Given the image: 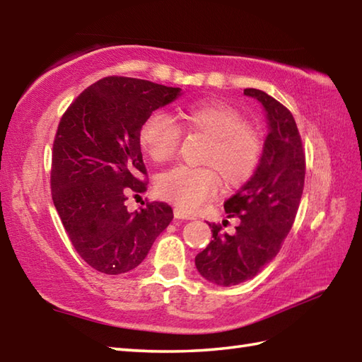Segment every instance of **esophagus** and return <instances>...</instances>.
Returning a JSON list of instances; mask_svg holds the SVG:
<instances>
[{
	"mask_svg": "<svg viewBox=\"0 0 362 362\" xmlns=\"http://www.w3.org/2000/svg\"><path fill=\"white\" fill-rule=\"evenodd\" d=\"M174 218H175V219H187V221L194 219L193 214H187L185 211H182V210H179V209L174 210Z\"/></svg>",
	"mask_w": 362,
	"mask_h": 362,
	"instance_id": "34e87169",
	"label": "esophagus"
}]
</instances>
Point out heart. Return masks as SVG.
<instances>
[{
	"label": "heart",
	"instance_id": "1",
	"mask_svg": "<svg viewBox=\"0 0 362 362\" xmlns=\"http://www.w3.org/2000/svg\"><path fill=\"white\" fill-rule=\"evenodd\" d=\"M179 117L193 132L210 138L201 161L209 166H175L157 180L158 193L183 211H194L218 193L221 174L227 188L241 187L259 163V135L245 126L235 107L219 101H199L182 107ZM143 152L156 163H165L179 149L180 129L165 112H153L138 132ZM212 168H210L209 166Z\"/></svg>",
	"mask_w": 362,
	"mask_h": 362
}]
</instances>
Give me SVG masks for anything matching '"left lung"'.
<instances>
[{
  "label": "left lung",
  "instance_id": "1",
  "mask_svg": "<svg viewBox=\"0 0 362 362\" xmlns=\"http://www.w3.org/2000/svg\"><path fill=\"white\" fill-rule=\"evenodd\" d=\"M244 95L263 105L269 132L255 173L224 202L227 218L240 219L235 235H221V227L210 224L213 240L194 259L199 274L219 286L253 279L276 257L305 183V152L292 113L261 90L245 88Z\"/></svg>",
  "mask_w": 362,
  "mask_h": 362
}]
</instances>
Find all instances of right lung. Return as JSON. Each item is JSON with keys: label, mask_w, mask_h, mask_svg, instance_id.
I'll use <instances>...</instances> for the list:
<instances>
[{"label": "right lung", "mask_w": 362, "mask_h": 362, "mask_svg": "<svg viewBox=\"0 0 362 362\" xmlns=\"http://www.w3.org/2000/svg\"><path fill=\"white\" fill-rule=\"evenodd\" d=\"M180 88L110 76L68 107L52 144V202L76 252L96 271H132L173 221L165 202L127 211L129 196L148 189L138 132Z\"/></svg>", "instance_id": "right-lung-1"}]
</instances>
